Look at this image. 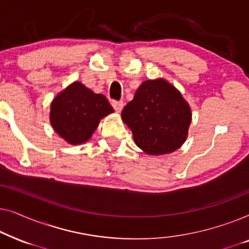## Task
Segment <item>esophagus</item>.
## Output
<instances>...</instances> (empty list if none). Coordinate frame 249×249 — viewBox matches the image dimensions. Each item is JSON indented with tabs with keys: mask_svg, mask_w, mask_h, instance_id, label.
Instances as JSON below:
<instances>
[{
	"mask_svg": "<svg viewBox=\"0 0 249 249\" xmlns=\"http://www.w3.org/2000/svg\"><path fill=\"white\" fill-rule=\"evenodd\" d=\"M112 107H114V110L117 112H120L122 110V107H124V102L113 100L112 101Z\"/></svg>",
	"mask_w": 249,
	"mask_h": 249,
	"instance_id": "obj_1",
	"label": "esophagus"
}]
</instances>
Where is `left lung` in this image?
Instances as JSON below:
<instances>
[{
    "label": "left lung",
    "mask_w": 249,
    "mask_h": 249,
    "mask_svg": "<svg viewBox=\"0 0 249 249\" xmlns=\"http://www.w3.org/2000/svg\"><path fill=\"white\" fill-rule=\"evenodd\" d=\"M136 145L147 154H168L185 142L192 111L181 94L163 79L146 80L122 110Z\"/></svg>",
    "instance_id": "8db88e82"
}]
</instances>
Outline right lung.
<instances>
[{"instance_id": "obj_1", "label": "right lung", "mask_w": 249, "mask_h": 249, "mask_svg": "<svg viewBox=\"0 0 249 249\" xmlns=\"http://www.w3.org/2000/svg\"><path fill=\"white\" fill-rule=\"evenodd\" d=\"M113 112L107 97L95 94L81 83L71 84L51 104V124L70 144L87 142L100 120Z\"/></svg>"}]
</instances>
